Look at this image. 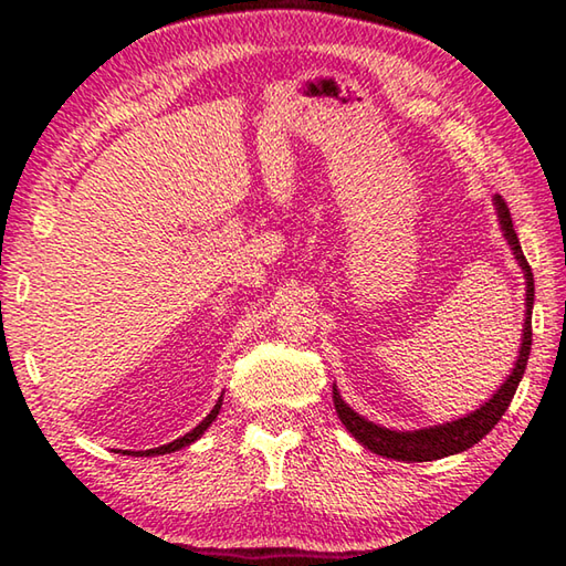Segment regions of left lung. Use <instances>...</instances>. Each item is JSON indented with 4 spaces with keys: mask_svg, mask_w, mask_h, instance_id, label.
<instances>
[{
    "mask_svg": "<svg viewBox=\"0 0 566 566\" xmlns=\"http://www.w3.org/2000/svg\"><path fill=\"white\" fill-rule=\"evenodd\" d=\"M494 207H496V217H500V227L502 234L510 244L512 254L516 264L522 266L524 274V284H526V294H524V327H522V344H520V354H516V361L510 371V377L504 379V385L494 391V395L484 401L482 407L469 411V415L444 421V424H434V427H421V429H411V432H399V429H387L381 424H375V421L364 419L357 415L347 401L342 399L337 385L332 387V399H334V409L342 419V424L349 429V434L361 442L369 452H375L379 457L387 459H397V462H432V459H442L449 454H459L467 452L469 447H474L479 439L486 437L494 429L496 421L502 419V415L510 409V401L514 399V391L520 387V381L524 377L526 361H530V349H532V306H534V274L530 270V264L524 260L522 244L516 239V232L512 227V217L510 209H506L502 197H494Z\"/></svg>",
    "mask_w": 566,
    "mask_h": 566,
    "instance_id": "1",
    "label": "left lung"
}]
</instances>
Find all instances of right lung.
Here are the masks:
<instances>
[{"label": "right lung", "mask_w": 566, "mask_h": 566, "mask_svg": "<svg viewBox=\"0 0 566 566\" xmlns=\"http://www.w3.org/2000/svg\"><path fill=\"white\" fill-rule=\"evenodd\" d=\"M219 409H222V397L217 399V405H214V409L209 411V415L199 421V424L191 429V432H187L185 437H179V439H175V442H169V444H161V447H155V449H147V452H129V449H119V454H132V457H157V454H171V452H179V449H185V447H189L191 442H197L199 437H202L209 427H212V421L217 419V415H219Z\"/></svg>", "instance_id": "1"}]
</instances>
